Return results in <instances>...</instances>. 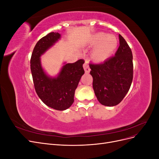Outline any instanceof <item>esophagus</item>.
I'll use <instances>...</instances> for the list:
<instances>
[{
	"label": "esophagus",
	"mask_w": 159,
	"mask_h": 159,
	"mask_svg": "<svg viewBox=\"0 0 159 159\" xmlns=\"http://www.w3.org/2000/svg\"><path fill=\"white\" fill-rule=\"evenodd\" d=\"M84 69L85 71V73H89L90 71V68H89V66L88 65V64L87 62H85L84 64Z\"/></svg>",
	"instance_id": "obj_1"
}]
</instances>
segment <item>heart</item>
<instances>
[{"mask_svg": "<svg viewBox=\"0 0 159 159\" xmlns=\"http://www.w3.org/2000/svg\"><path fill=\"white\" fill-rule=\"evenodd\" d=\"M91 45L95 46L91 54V58L96 61H102L107 59L116 49L117 39L113 35L99 32L93 37Z\"/></svg>", "mask_w": 159, "mask_h": 159, "instance_id": "heart-1", "label": "heart"}]
</instances>
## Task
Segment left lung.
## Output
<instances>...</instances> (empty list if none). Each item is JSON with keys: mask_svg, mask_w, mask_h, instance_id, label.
<instances>
[{"mask_svg": "<svg viewBox=\"0 0 159 159\" xmlns=\"http://www.w3.org/2000/svg\"><path fill=\"white\" fill-rule=\"evenodd\" d=\"M119 46L115 54L103 63H90L93 88L99 102L115 106L125 98L133 77V54L123 37L119 34Z\"/></svg>", "mask_w": 159, "mask_h": 159, "instance_id": "obj_1", "label": "left lung"}]
</instances>
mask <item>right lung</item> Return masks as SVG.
<instances>
[{
	"instance_id": "obj_1",
	"label": "right lung",
	"mask_w": 159,
	"mask_h": 159,
	"mask_svg": "<svg viewBox=\"0 0 159 159\" xmlns=\"http://www.w3.org/2000/svg\"><path fill=\"white\" fill-rule=\"evenodd\" d=\"M61 38L58 32H50L38 41L33 50L30 69L36 92L42 102L52 109L64 111L74 102L75 90L84 74L81 59L72 64H65L57 77L52 78L43 70L40 56Z\"/></svg>"
}]
</instances>
